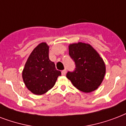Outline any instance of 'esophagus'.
Segmentation results:
<instances>
[{
	"instance_id": "esophagus-1",
	"label": "esophagus",
	"mask_w": 126,
	"mask_h": 126,
	"mask_svg": "<svg viewBox=\"0 0 126 126\" xmlns=\"http://www.w3.org/2000/svg\"><path fill=\"white\" fill-rule=\"evenodd\" d=\"M66 74V70H64L62 71V76H65Z\"/></svg>"
}]
</instances>
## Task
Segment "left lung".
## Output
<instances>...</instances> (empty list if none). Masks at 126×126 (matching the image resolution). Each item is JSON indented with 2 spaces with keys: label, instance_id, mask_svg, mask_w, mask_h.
I'll return each mask as SVG.
<instances>
[{
  "label": "left lung",
  "instance_id": "8db88e82",
  "mask_svg": "<svg viewBox=\"0 0 126 126\" xmlns=\"http://www.w3.org/2000/svg\"><path fill=\"white\" fill-rule=\"evenodd\" d=\"M69 54L76 64L74 72H68L66 78L81 91H94L103 82L106 73L104 60L88 43L78 42L69 45Z\"/></svg>",
  "mask_w": 126,
  "mask_h": 126
}]
</instances>
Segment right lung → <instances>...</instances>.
<instances>
[{"instance_id":"add662e5","label":"right lung","mask_w":126,"mask_h":126,"mask_svg":"<svg viewBox=\"0 0 126 126\" xmlns=\"http://www.w3.org/2000/svg\"><path fill=\"white\" fill-rule=\"evenodd\" d=\"M49 46L41 43L28 57L22 71V78L26 87L35 94H45L55 85L61 75L55 64L49 60Z\"/></svg>"}]
</instances>
